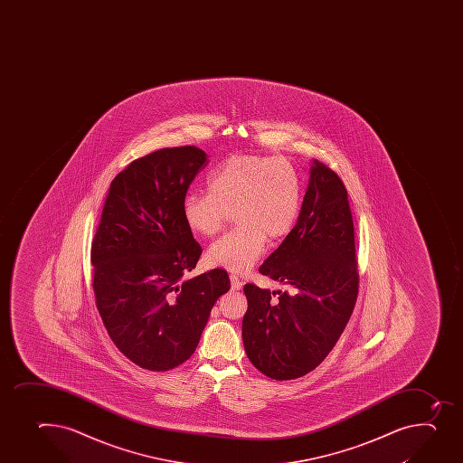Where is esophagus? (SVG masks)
I'll use <instances>...</instances> for the list:
<instances>
[{
    "instance_id": "1",
    "label": "esophagus",
    "mask_w": 463,
    "mask_h": 463,
    "mask_svg": "<svg viewBox=\"0 0 463 463\" xmlns=\"http://www.w3.org/2000/svg\"><path fill=\"white\" fill-rule=\"evenodd\" d=\"M229 279H231V289L239 291V289L243 288V282L239 279V276L231 275L229 276Z\"/></svg>"
}]
</instances>
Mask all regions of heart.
<instances>
[{"mask_svg":"<svg viewBox=\"0 0 463 463\" xmlns=\"http://www.w3.org/2000/svg\"><path fill=\"white\" fill-rule=\"evenodd\" d=\"M206 188L184 197V223L193 234L210 237L234 211L239 226L210 244L205 261L235 273L248 271L261 258L267 237L288 234L302 205V181L284 158L229 156L208 175Z\"/></svg>","mask_w":463,"mask_h":463,"instance_id":"b5f03b06","label":"heart"}]
</instances>
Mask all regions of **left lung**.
<instances>
[{"label":"left lung","mask_w":463,"mask_h":463,"mask_svg":"<svg viewBox=\"0 0 463 463\" xmlns=\"http://www.w3.org/2000/svg\"><path fill=\"white\" fill-rule=\"evenodd\" d=\"M260 273L288 289L270 293L244 285V350L271 379H298L334 348L350 320L359 285L347 190L320 161L312 160L296 226ZM275 293L280 298L273 299Z\"/></svg>","instance_id":"left-lung-1"}]
</instances>
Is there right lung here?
Instances as JSON below:
<instances>
[{"label":"right lung","mask_w":463,"mask_h":463,"mask_svg":"<svg viewBox=\"0 0 463 463\" xmlns=\"http://www.w3.org/2000/svg\"><path fill=\"white\" fill-rule=\"evenodd\" d=\"M206 154L165 147L133 161L110 184L92 241L93 291L116 347L145 370L167 371L196 350L211 309L231 288L214 269L187 279L202 249L183 201Z\"/></svg>","instance_id":"1"}]
</instances>
